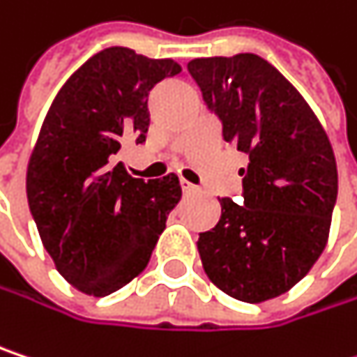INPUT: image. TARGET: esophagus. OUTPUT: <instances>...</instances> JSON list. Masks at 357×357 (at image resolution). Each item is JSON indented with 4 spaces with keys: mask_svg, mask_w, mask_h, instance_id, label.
Masks as SVG:
<instances>
[{
    "mask_svg": "<svg viewBox=\"0 0 357 357\" xmlns=\"http://www.w3.org/2000/svg\"><path fill=\"white\" fill-rule=\"evenodd\" d=\"M181 192H183V194H192V192H196V185H192L190 181L181 179Z\"/></svg>",
    "mask_w": 357,
    "mask_h": 357,
    "instance_id": "34e87169",
    "label": "esophagus"
}]
</instances>
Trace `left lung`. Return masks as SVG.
<instances>
[{
	"instance_id": "8db88e82",
	"label": "left lung",
	"mask_w": 357,
	"mask_h": 357,
	"mask_svg": "<svg viewBox=\"0 0 357 357\" xmlns=\"http://www.w3.org/2000/svg\"><path fill=\"white\" fill-rule=\"evenodd\" d=\"M222 139L249 155L241 204L218 198L220 218L200 233L211 282L243 303L298 284L321 257L337 198V163L317 114L274 65L241 52L188 63Z\"/></svg>"
}]
</instances>
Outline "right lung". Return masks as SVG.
<instances>
[{"mask_svg":"<svg viewBox=\"0 0 357 357\" xmlns=\"http://www.w3.org/2000/svg\"><path fill=\"white\" fill-rule=\"evenodd\" d=\"M181 73L124 47L93 54L52 100L32 149L26 194L54 268L87 296H108L146 268L181 198L176 174L143 181L118 161L145 141L146 96Z\"/></svg>","mask_w":357,"mask_h":357,"instance_id":"obj_1","label":"right lung"}]
</instances>
